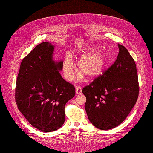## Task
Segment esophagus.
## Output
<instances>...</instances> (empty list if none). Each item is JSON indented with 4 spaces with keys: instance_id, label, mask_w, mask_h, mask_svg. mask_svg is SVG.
I'll return each mask as SVG.
<instances>
[{
    "instance_id": "obj_1",
    "label": "esophagus",
    "mask_w": 153,
    "mask_h": 153,
    "mask_svg": "<svg viewBox=\"0 0 153 153\" xmlns=\"http://www.w3.org/2000/svg\"><path fill=\"white\" fill-rule=\"evenodd\" d=\"M76 94H81L82 93V87L78 86V87H76Z\"/></svg>"
}]
</instances>
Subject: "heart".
<instances>
[{
  "mask_svg": "<svg viewBox=\"0 0 153 153\" xmlns=\"http://www.w3.org/2000/svg\"><path fill=\"white\" fill-rule=\"evenodd\" d=\"M82 59L78 63V69L88 78H95L100 75L108 64V53L105 49H99L96 46H87L79 51ZM75 66L70 53H66L62 63L64 75L71 81L75 76ZM84 75L80 74L79 80Z\"/></svg>",
  "mask_w": 153,
  "mask_h": 153,
  "instance_id": "heart-1",
  "label": "heart"
}]
</instances>
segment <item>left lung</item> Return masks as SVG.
<instances>
[{
  "label": "left lung",
  "instance_id": "1",
  "mask_svg": "<svg viewBox=\"0 0 153 153\" xmlns=\"http://www.w3.org/2000/svg\"><path fill=\"white\" fill-rule=\"evenodd\" d=\"M112 66L82 89L90 122L103 130L122 123L136 104L139 93L135 61L123 45Z\"/></svg>",
  "mask_w": 153,
  "mask_h": 153
}]
</instances>
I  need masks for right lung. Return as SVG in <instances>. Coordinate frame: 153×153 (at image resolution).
Here are the masks:
<instances>
[{
  "label": "right lung",
  "mask_w": 153,
  "mask_h": 153,
  "mask_svg": "<svg viewBox=\"0 0 153 153\" xmlns=\"http://www.w3.org/2000/svg\"><path fill=\"white\" fill-rule=\"evenodd\" d=\"M54 47L37 45L20 64L15 88L18 108L34 128L51 132L65 121L64 107L75 95V88L62 77V61L52 59Z\"/></svg>",
  "instance_id": "right-lung-1"
}]
</instances>
